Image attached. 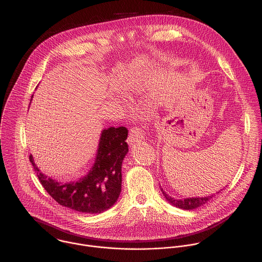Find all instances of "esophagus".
Returning <instances> with one entry per match:
<instances>
[{
    "label": "esophagus",
    "instance_id": "34e87169",
    "mask_svg": "<svg viewBox=\"0 0 262 262\" xmlns=\"http://www.w3.org/2000/svg\"><path fill=\"white\" fill-rule=\"evenodd\" d=\"M144 138V131L138 127V126H134L131 128L130 130V134H129V137H128V142L130 144L134 143V142H137L139 140H142Z\"/></svg>",
    "mask_w": 262,
    "mask_h": 262
}]
</instances>
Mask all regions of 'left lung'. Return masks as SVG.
Listing matches in <instances>:
<instances>
[{
	"label": "left lung",
	"mask_w": 262,
	"mask_h": 262,
	"mask_svg": "<svg viewBox=\"0 0 262 262\" xmlns=\"http://www.w3.org/2000/svg\"><path fill=\"white\" fill-rule=\"evenodd\" d=\"M161 191L163 192V195L165 196V199L171 205H173L178 208L184 209V210H192V209L199 208L200 206L207 204L213 198V195H211V196H205V198H188L185 200H176V199L169 196L167 193H165L162 188H161Z\"/></svg>",
	"instance_id": "obj_1"
}]
</instances>
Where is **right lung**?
Here are the masks:
<instances>
[{"mask_svg":"<svg viewBox=\"0 0 262 262\" xmlns=\"http://www.w3.org/2000/svg\"><path fill=\"white\" fill-rule=\"evenodd\" d=\"M126 127L103 130L96 162L83 179L75 183H58L47 178L32 163L42 187L59 205L82 213H102L110 209L119 198L122 184V162L128 152Z\"/></svg>","mask_w":262,"mask_h":262,"instance_id":"1","label":"right lung"}]
</instances>
